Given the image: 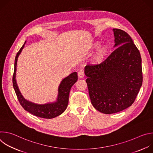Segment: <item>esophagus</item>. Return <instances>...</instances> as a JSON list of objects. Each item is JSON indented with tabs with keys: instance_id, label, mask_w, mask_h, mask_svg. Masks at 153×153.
Returning <instances> with one entry per match:
<instances>
[{
	"instance_id": "1",
	"label": "esophagus",
	"mask_w": 153,
	"mask_h": 153,
	"mask_svg": "<svg viewBox=\"0 0 153 153\" xmlns=\"http://www.w3.org/2000/svg\"><path fill=\"white\" fill-rule=\"evenodd\" d=\"M78 77L79 78H83L84 77V72L83 71H80L78 72Z\"/></svg>"
}]
</instances>
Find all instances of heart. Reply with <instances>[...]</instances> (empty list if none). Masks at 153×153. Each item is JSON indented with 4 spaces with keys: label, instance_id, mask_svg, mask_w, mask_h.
<instances>
[{
    "label": "heart",
    "instance_id": "1",
    "mask_svg": "<svg viewBox=\"0 0 153 153\" xmlns=\"http://www.w3.org/2000/svg\"><path fill=\"white\" fill-rule=\"evenodd\" d=\"M99 45V42H94L91 43L90 47L91 49H96ZM109 51H110V48L107 45H103L97 48L96 51V53L93 57V62L96 64H99L102 63L105 59L106 58Z\"/></svg>",
    "mask_w": 153,
    "mask_h": 153
}]
</instances>
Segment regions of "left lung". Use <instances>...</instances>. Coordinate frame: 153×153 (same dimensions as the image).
I'll use <instances>...</instances> for the list:
<instances>
[{"label": "left lung", "instance_id": "1", "mask_svg": "<svg viewBox=\"0 0 153 153\" xmlns=\"http://www.w3.org/2000/svg\"><path fill=\"white\" fill-rule=\"evenodd\" d=\"M116 48L102 63L86 65L85 74L93 106L104 114L121 111L131 105L142 85V59L131 37L113 29Z\"/></svg>", "mask_w": 153, "mask_h": 153}]
</instances>
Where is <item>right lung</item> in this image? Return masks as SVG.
<instances>
[{
	"label": "right lung",
	"instance_id": "right-lung-1",
	"mask_svg": "<svg viewBox=\"0 0 153 153\" xmlns=\"http://www.w3.org/2000/svg\"><path fill=\"white\" fill-rule=\"evenodd\" d=\"M25 43L26 41L16 56L14 70L13 76V85L18 100L25 110L36 116L49 119L56 117L60 115L66 110L68 103L69 94L71 88L77 80V73L76 72H74L62 80L59 87V94L56 102L45 105H37L27 101L22 96L16 81L17 58L22 50L24 48Z\"/></svg>",
	"mask_w": 153,
	"mask_h": 153
}]
</instances>
